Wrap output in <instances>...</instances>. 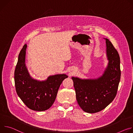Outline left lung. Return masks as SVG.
<instances>
[{
    "instance_id": "left-lung-1",
    "label": "left lung",
    "mask_w": 133,
    "mask_h": 133,
    "mask_svg": "<svg viewBox=\"0 0 133 133\" xmlns=\"http://www.w3.org/2000/svg\"><path fill=\"white\" fill-rule=\"evenodd\" d=\"M109 63L97 79L72 77L79 106L85 112L96 113L105 109L115 98L121 79L120 57L109 39L105 38Z\"/></svg>"
}]
</instances>
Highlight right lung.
<instances>
[{
  "instance_id": "1",
  "label": "right lung",
  "mask_w": 133,
  "mask_h": 133,
  "mask_svg": "<svg viewBox=\"0 0 133 133\" xmlns=\"http://www.w3.org/2000/svg\"><path fill=\"white\" fill-rule=\"evenodd\" d=\"M27 45L21 50L14 72L16 92L29 109L42 111L49 109L56 99L62 81L68 78L66 75L50 76L46 81H38L32 79L25 65Z\"/></svg>"
}]
</instances>
